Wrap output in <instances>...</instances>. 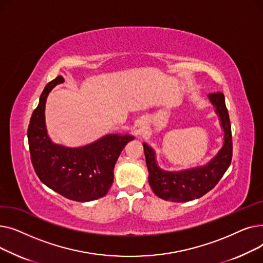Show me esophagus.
<instances>
[{
  "label": "esophagus",
  "instance_id": "34e87169",
  "mask_svg": "<svg viewBox=\"0 0 263 263\" xmlns=\"http://www.w3.org/2000/svg\"><path fill=\"white\" fill-rule=\"evenodd\" d=\"M137 127H139V129H136L135 133H136V135H137V136H140V135L142 134V132H143V130H142V123L140 122V123H139V126H137Z\"/></svg>",
  "mask_w": 263,
  "mask_h": 263
}]
</instances>
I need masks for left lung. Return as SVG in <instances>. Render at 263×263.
<instances>
[{
  "instance_id": "8db88e82",
  "label": "left lung",
  "mask_w": 263,
  "mask_h": 263,
  "mask_svg": "<svg viewBox=\"0 0 263 263\" xmlns=\"http://www.w3.org/2000/svg\"><path fill=\"white\" fill-rule=\"evenodd\" d=\"M208 98L224 133L223 146L208 163L178 172L165 171L158 165L156 151L143 143L150 187L164 200L185 202L203 196L217 184L231 163L232 136L225 97L222 92H216L208 95Z\"/></svg>"
}]
</instances>
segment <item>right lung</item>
Listing matches in <instances>:
<instances>
[{
	"instance_id": "add662e5",
	"label": "right lung",
	"mask_w": 263,
	"mask_h": 263,
	"mask_svg": "<svg viewBox=\"0 0 263 263\" xmlns=\"http://www.w3.org/2000/svg\"><path fill=\"white\" fill-rule=\"evenodd\" d=\"M57 77L40 95L27 129V140L34 170L40 179L62 196L81 202L106 195L114 180V167L122 149L134 140L131 134H105L80 147L54 143L46 126V102L51 90L64 83Z\"/></svg>"
}]
</instances>
